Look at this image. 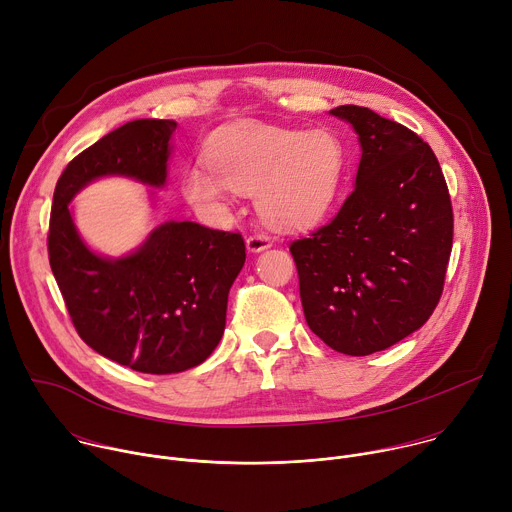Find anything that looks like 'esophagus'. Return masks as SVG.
I'll return each instance as SVG.
<instances>
[{"instance_id": "esophagus-1", "label": "esophagus", "mask_w": 512, "mask_h": 512, "mask_svg": "<svg viewBox=\"0 0 512 512\" xmlns=\"http://www.w3.org/2000/svg\"><path fill=\"white\" fill-rule=\"evenodd\" d=\"M271 247V239L267 235H251L247 237V251L249 253H261Z\"/></svg>"}]
</instances>
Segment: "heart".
<instances>
[{"label":"heart","instance_id":"1","mask_svg":"<svg viewBox=\"0 0 512 512\" xmlns=\"http://www.w3.org/2000/svg\"><path fill=\"white\" fill-rule=\"evenodd\" d=\"M210 170L184 172L182 192L200 210L221 212L229 194H255L257 210L281 231L316 227L334 206L346 150L338 135L314 129H283L261 123L229 127L208 145Z\"/></svg>","mask_w":512,"mask_h":512}]
</instances>
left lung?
I'll return each instance as SVG.
<instances>
[{
  "label": "left lung",
  "instance_id": "obj_1",
  "mask_svg": "<svg viewBox=\"0 0 512 512\" xmlns=\"http://www.w3.org/2000/svg\"><path fill=\"white\" fill-rule=\"evenodd\" d=\"M330 115L358 135L354 190L289 251L310 330L336 352L367 356L419 330L440 302L452 202L435 154L411 129L356 105Z\"/></svg>",
  "mask_w": 512,
  "mask_h": 512
}]
</instances>
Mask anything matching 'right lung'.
<instances>
[{
	"label": "right lung",
	"mask_w": 512,
	"mask_h": 512,
	"mask_svg": "<svg viewBox=\"0 0 512 512\" xmlns=\"http://www.w3.org/2000/svg\"><path fill=\"white\" fill-rule=\"evenodd\" d=\"M176 127L170 119H137L101 137L58 178L50 216V267L79 336L148 375L198 367L221 342L229 289L247 257L243 237L166 221L131 253L109 257L83 239L70 202L113 176L164 188Z\"/></svg>",
	"instance_id": "right-lung-1"
}]
</instances>
